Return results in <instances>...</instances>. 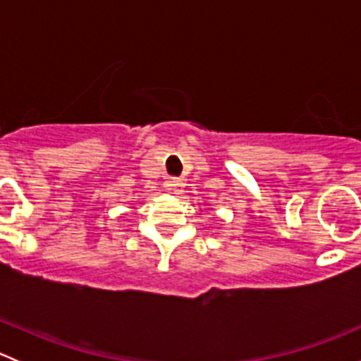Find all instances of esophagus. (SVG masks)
<instances>
[{"label": "esophagus", "instance_id": "obj_1", "mask_svg": "<svg viewBox=\"0 0 361 361\" xmlns=\"http://www.w3.org/2000/svg\"><path fill=\"white\" fill-rule=\"evenodd\" d=\"M164 187H166V190L173 192V194H180L183 183H181V180H178V178H169V180L164 183Z\"/></svg>", "mask_w": 361, "mask_h": 361}]
</instances>
